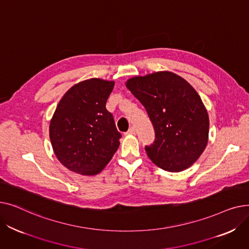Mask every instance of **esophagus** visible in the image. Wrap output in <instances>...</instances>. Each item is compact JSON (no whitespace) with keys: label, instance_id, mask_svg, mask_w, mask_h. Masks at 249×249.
<instances>
[{"label":"esophagus","instance_id":"obj_1","mask_svg":"<svg viewBox=\"0 0 249 249\" xmlns=\"http://www.w3.org/2000/svg\"><path fill=\"white\" fill-rule=\"evenodd\" d=\"M126 135H134L135 134V129L133 127H130L128 131L125 133Z\"/></svg>","mask_w":249,"mask_h":249}]
</instances>
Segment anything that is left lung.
I'll use <instances>...</instances> for the list:
<instances>
[{
    "mask_svg": "<svg viewBox=\"0 0 249 249\" xmlns=\"http://www.w3.org/2000/svg\"><path fill=\"white\" fill-rule=\"evenodd\" d=\"M144 106L155 130V141L145 150L163 171L178 173L193 165L209 139V116L196 89L181 76L167 71L126 82Z\"/></svg>",
    "mask_w": 249,
    "mask_h": 249,
    "instance_id": "obj_1",
    "label": "left lung"
}]
</instances>
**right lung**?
I'll use <instances>...</instances> for the list:
<instances>
[{
	"label": "right lung",
	"instance_id": "1",
	"mask_svg": "<svg viewBox=\"0 0 249 249\" xmlns=\"http://www.w3.org/2000/svg\"><path fill=\"white\" fill-rule=\"evenodd\" d=\"M115 82L89 78L72 86L59 101L49 124L54 154L70 171L101 173L120 145L121 134L106 103Z\"/></svg>",
	"mask_w": 249,
	"mask_h": 249
}]
</instances>
